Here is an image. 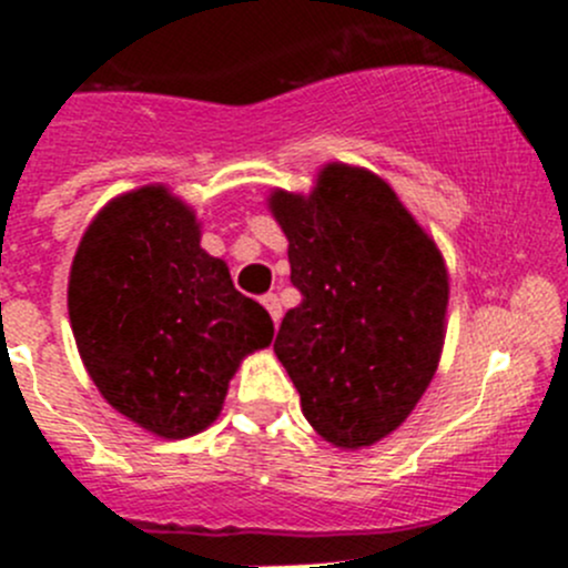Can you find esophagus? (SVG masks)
Segmentation results:
<instances>
[{
	"mask_svg": "<svg viewBox=\"0 0 568 568\" xmlns=\"http://www.w3.org/2000/svg\"><path fill=\"white\" fill-rule=\"evenodd\" d=\"M261 302H263V307L268 311V316H272L274 324H280V318H283V305H280V296L277 294H266Z\"/></svg>",
	"mask_w": 568,
	"mask_h": 568,
	"instance_id": "esophagus-1",
	"label": "esophagus"
}]
</instances>
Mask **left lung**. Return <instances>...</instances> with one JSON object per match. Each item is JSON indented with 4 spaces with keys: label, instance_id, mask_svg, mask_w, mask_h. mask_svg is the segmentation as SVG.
<instances>
[{
    "label": "left lung",
    "instance_id": "left-lung-1",
    "mask_svg": "<svg viewBox=\"0 0 568 568\" xmlns=\"http://www.w3.org/2000/svg\"><path fill=\"white\" fill-rule=\"evenodd\" d=\"M291 283L274 354L307 423L335 448L379 443L409 417L439 365L448 268L390 183L326 164L311 194L274 189Z\"/></svg>",
    "mask_w": 568,
    "mask_h": 568
}]
</instances>
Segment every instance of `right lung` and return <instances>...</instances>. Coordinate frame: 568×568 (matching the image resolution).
Masks as SVG:
<instances>
[{"instance_id": "1", "label": "right lung", "mask_w": 568, "mask_h": 568, "mask_svg": "<svg viewBox=\"0 0 568 568\" xmlns=\"http://www.w3.org/2000/svg\"><path fill=\"white\" fill-rule=\"evenodd\" d=\"M68 316L90 379L109 404L164 439L220 417L247 354L274 324L200 247V222L168 186L109 200L73 255Z\"/></svg>"}]
</instances>
